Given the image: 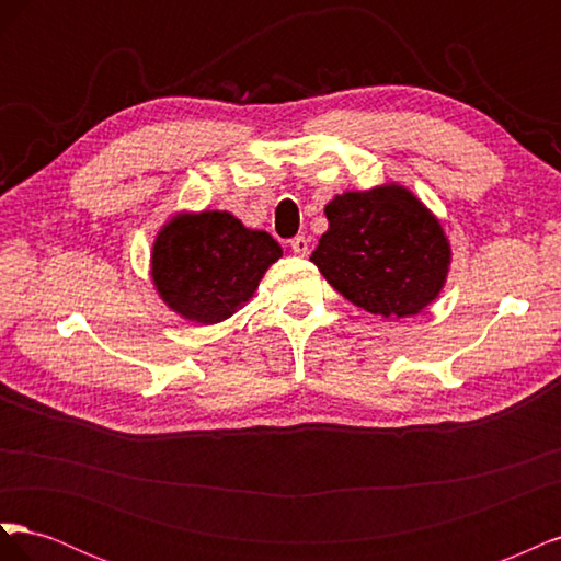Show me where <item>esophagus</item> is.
Masks as SVG:
<instances>
[{"label":"esophagus","mask_w":561,"mask_h":561,"mask_svg":"<svg viewBox=\"0 0 561 561\" xmlns=\"http://www.w3.org/2000/svg\"><path fill=\"white\" fill-rule=\"evenodd\" d=\"M290 248L295 254H299V257H307L309 254V241L304 239V236H295V239L290 241Z\"/></svg>","instance_id":"obj_1"}]
</instances>
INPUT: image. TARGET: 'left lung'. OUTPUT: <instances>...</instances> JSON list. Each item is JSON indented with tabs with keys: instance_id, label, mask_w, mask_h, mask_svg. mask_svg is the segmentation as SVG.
Listing matches in <instances>:
<instances>
[{
	"instance_id": "1",
	"label": "left lung",
	"mask_w": 561,
	"mask_h": 561,
	"mask_svg": "<svg viewBox=\"0 0 561 561\" xmlns=\"http://www.w3.org/2000/svg\"><path fill=\"white\" fill-rule=\"evenodd\" d=\"M325 215L330 229L311 262L355 307L404 318L443 290L451 260L445 231L404 186L346 192L328 203Z\"/></svg>"
}]
</instances>
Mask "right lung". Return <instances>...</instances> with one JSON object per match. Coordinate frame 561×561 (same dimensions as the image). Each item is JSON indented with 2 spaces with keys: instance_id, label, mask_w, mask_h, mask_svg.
I'll return each mask as SVG.
<instances>
[{
  "instance_id": "obj_1",
  "label": "right lung",
  "mask_w": 561,
  "mask_h": 561,
  "mask_svg": "<svg viewBox=\"0 0 561 561\" xmlns=\"http://www.w3.org/2000/svg\"><path fill=\"white\" fill-rule=\"evenodd\" d=\"M280 254L266 231L245 229L229 213L180 215L157 236L151 278L173 311L213 325L243 307Z\"/></svg>"
}]
</instances>
